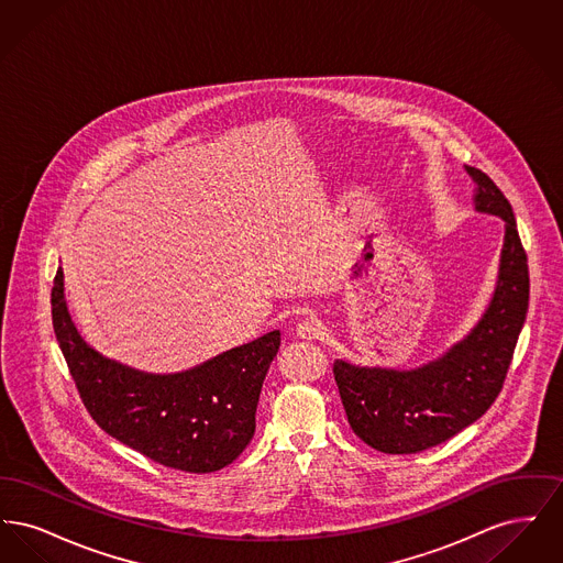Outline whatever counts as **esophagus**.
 Masks as SVG:
<instances>
[{
	"instance_id": "esophagus-1",
	"label": "esophagus",
	"mask_w": 563,
	"mask_h": 563,
	"mask_svg": "<svg viewBox=\"0 0 563 563\" xmlns=\"http://www.w3.org/2000/svg\"><path fill=\"white\" fill-rule=\"evenodd\" d=\"M319 333H321V329H319V322L314 319H303V321L297 322V327H295V335L299 340H306V342L317 340Z\"/></svg>"
}]
</instances>
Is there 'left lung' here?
Returning a JSON list of instances; mask_svg holds the SVG:
<instances>
[{
    "instance_id": "left-lung-1",
    "label": "left lung",
    "mask_w": 563,
    "mask_h": 563,
    "mask_svg": "<svg viewBox=\"0 0 563 563\" xmlns=\"http://www.w3.org/2000/svg\"><path fill=\"white\" fill-rule=\"evenodd\" d=\"M477 213L505 221L498 280L477 324L452 349L413 369L365 367L338 358L333 375L350 427L384 454H418L452 439L496 401L528 312L530 274L509 200L479 168Z\"/></svg>"
}]
</instances>
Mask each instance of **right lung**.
I'll use <instances>...</instances> for the list:
<instances>
[{
	"instance_id": "right-lung-1",
	"label": "right lung",
	"mask_w": 563,
	"mask_h": 563,
	"mask_svg": "<svg viewBox=\"0 0 563 563\" xmlns=\"http://www.w3.org/2000/svg\"><path fill=\"white\" fill-rule=\"evenodd\" d=\"M58 346L92 420L120 443L186 473L232 464L255 434L262 384L280 331L225 350L177 374H147L88 346L65 301L63 268L53 287Z\"/></svg>"
}]
</instances>
